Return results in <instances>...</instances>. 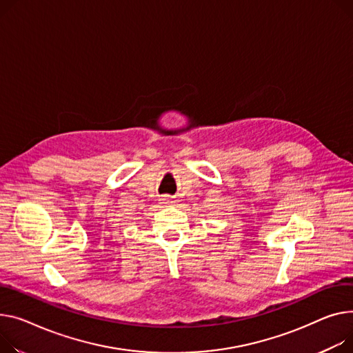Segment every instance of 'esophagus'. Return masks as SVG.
Returning a JSON list of instances; mask_svg holds the SVG:
<instances>
[{"mask_svg":"<svg viewBox=\"0 0 353 353\" xmlns=\"http://www.w3.org/2000/svg\"><path fill=\"white\" fill-rule=\"evenodd\" d=\"M160 203H161L163 205H172V204L176 203V199H173V197H170V196H163V197L160 199Z\"/></svg>","mask_w":353,"mask_h":353,"instance_id":"obj_1","label":"esophagus"}]
</instances>
